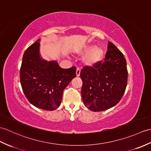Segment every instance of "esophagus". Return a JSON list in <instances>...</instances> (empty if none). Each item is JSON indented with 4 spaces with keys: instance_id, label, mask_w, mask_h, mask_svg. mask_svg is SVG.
<instances>
[{
    "instance_id": "34e87169",
    "label": "esophagus",
    "mask_w": 151,
    "mask_h": 151,
    "mask_svg": "<svg viewBox=\"0 0 151 151\" xmlns=\"http://www.w3.org/2000/svg\"><path fill=\"white\" fill-rule=\"evenodd\" d=\"M80 68H76V76H80Z\"/></svg>"
}]
</instances>
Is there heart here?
<instances>
[{
	"label": "heart",
	"instance_id": "obj_1",
	"mask_svg": "<svg viewBox=\"0 0 151 151\" xmlns=\"http://www.w3.org/2000/svg\"><path fill=\"white\" fill-rule=\"evenodd\" d=\"M81 54H87L84 58V62L87 65L93 66L96 65L102 60L104 51L101 47H95L94 45L87 46L80 52Z\"/></svg>",
	"mask_w": 151,
	"mask_h": 151
}]
</instances>
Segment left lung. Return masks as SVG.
Instances as JSON below:
<instances>
[{
  "mask_svg": "<svg viewBox=\"0 0 151 151\" xmlns=\"http://www.w3.org/2000/svg\"><path fill=\"white\" fill-rule=\"evenodd\" d=\"M84 105L92 111H106L116 105L127 87V62L122 52L109 42L104 61L85 66L80 72Z\"/></svg>",
  "mask_w": 151,
  "mask_h": 151,
  "instance_id": "8db88e82",
  "label": "left lung"
}]
</instances>
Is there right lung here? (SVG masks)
I'll use <instances>...</instances> for the list:
<instances>
[{
    "label": "right lung",
    "mask_w": 151,
    "mask_h": 151,
    "mask_svg": "<svg viewBox=\"0 0 151 151\" xmlns=\"http://www.w3.org/2000/svg\"><path fill=\"white\" fill-rule=\"evenodd\" d=\"M37 40L25 51L20 70L23 92L34 106L53 111L61 104L63 91L76 77V67L63 69L57 61L40 57Z\"/></svg>",
    "instance_id": "right-lung-1"
}]
</instances>
